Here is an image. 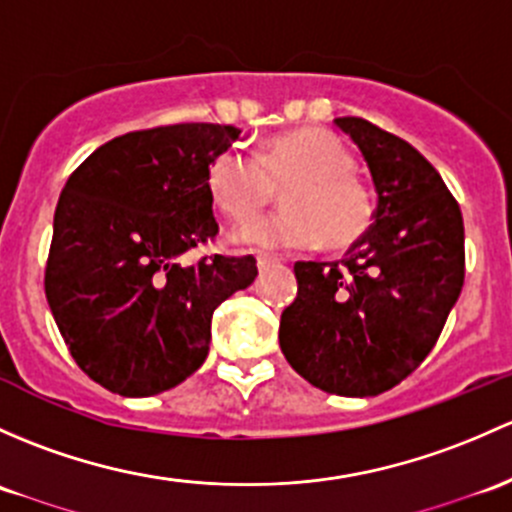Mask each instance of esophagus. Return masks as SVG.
Instances as JSON below:
<instances>
[{"instance_id": "1", "label": "esophagus", "mask_w": 512, "mask_h": 512, "mask_svg": "<svg viewBox=\"0 0 512 512\" xmlns=\"http://www.w3.org/2000/svg\"><path fill=\"white\" fill-rule=\"evenodd\" d=\"M274 262H279V257L265 255V252H257V267H260V270H265V267L274 265Z\"/></svg>"}]
</instances>
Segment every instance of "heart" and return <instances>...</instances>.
I'll return each instance as SVG.
<instances>
[{
  "label": "heart",
  "mask_w": 512,
  "mask_h": 512,
  "mask_svg": "<svg viewBox=\"0 0 512 512\" xmlns=\"http://www.w3.org/2000/svg\"><path fill=\"white\" fill-rule=\"evenodd\" d=\"M284 211L247 220L233 238L270 250H346L375 220V191L355 174V157L326 129H297L262 144L255 159L223 149L208 161L206 191L225 218L245 220L282 188Z\"/></svg>",
  "instance_id": "heart-1"
}]
</instances>
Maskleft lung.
Masks as SVG:
<instances>
[{"label":"left lung","instance_id":"1","mask_svg":"<svg viewBox=\"0 0 512 512\" xmlns=\"http://www.w3.org/2000/svg\"><path fill=\"white\" fill-rule=\"evenodd\" d=\"M336 125L358 144L378 191L375 223L338 262H297V299L279 346L301 378L373 397L427 358L464 287V218L412 144L363 117Z\"/></svg>","mask_w":512,"mask_h":512}]
</instances>
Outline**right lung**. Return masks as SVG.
<instances>
[{
    "mask_svg": "<svg viewBox=\"0 0 512 512\" xmlns=\"http://www.w3.org/2000/svg\"><path fill=\"white\" fill-rule=\"evenodd\" d=\"M240 129H137L68 176L53 218L46 299L78 368L105 390L149 397L196 373L213 311L257 277L255 257L184 252L218 235L206 166Z\"/></svg>",
    "mask_w": 512,
    "mask_h": 512,
    "instance_id": "1",
    "label": "right lung"
}]
</instances>
